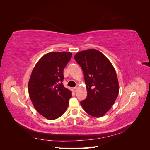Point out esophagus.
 Listing matches in <instances>:
<instances>
[{
	"instance_id": "34e87169",
	"label": "esophagus",
	"mask_w": 150,
	"mask_h": 150,
	"mask_svg": "<svg viewBox=\"0 0 150 150\" xmlns=\"http://www.w3.org/2000/svg\"><path fill=\"white\" fill-rule=\"evenodd\" d=\"M78 87H75V88H74L73 89H72V91H73V92H76L77 91H78Z\"/></svg>"
}]
</instances>
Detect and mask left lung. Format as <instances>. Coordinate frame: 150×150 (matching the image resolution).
Here are the masks:
<instances>
[{"mask_svg":"<svg viewBox=\"0 0 150 150\" xmlns=\"http://www.w3.org/2000/svg\"><path fill=\"white\" fill-rule=\"evenodd\" d=\"M74 59L84 72L88 93L81 105L88 115L102 117L111 108L119 94L115 67L102 52L94 49L80 51Z\"/></svg>","mask_w":150,"mask_h":150,"instance_id":"1","label":"left lung"}]
</instances>
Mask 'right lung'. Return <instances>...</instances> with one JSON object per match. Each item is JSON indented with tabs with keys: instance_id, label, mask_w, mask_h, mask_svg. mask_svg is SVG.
<instances>
[{
	"instance_id": "1",
	"label": "right lung",
	"mask_w": 150,
	"mask_h": 150,
	"mask_svg": "<svg viewBox=\"0 0 150 150\" xmlns=\"http://www.w3.org/2000/svg\"><path fill=\"white\" fill-rule=\"evenodd\" d=\"M72 57L70 52H51L36 63L28 83L30 100L37 111L46 119L56 120L64 114L72 92L62 81L63 70Z\"/></svg>"
}]
</instances>
